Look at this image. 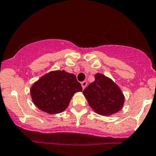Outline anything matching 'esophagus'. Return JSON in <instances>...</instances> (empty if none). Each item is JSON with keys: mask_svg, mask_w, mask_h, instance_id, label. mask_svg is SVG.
<instances>
[{"mask_svg": "<svg viewBox=\"0 0 156 156\" xmlns=\"http://www.w3.org/2000/svg\"><path fill=\"white\" fill-rule=\"evenodd\" d=\"M81 86H82V88H83V89H84L85 87L87 86V82L86 81L81 82Z\"/></svg>", "mask_w": 156, "mask_h": 156, "instance_id": "obj_1", "label": "esophagus"}]
</instances>
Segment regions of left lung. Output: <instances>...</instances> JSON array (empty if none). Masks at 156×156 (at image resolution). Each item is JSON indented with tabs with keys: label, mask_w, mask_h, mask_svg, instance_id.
I'll use <instances>...</instances> for the list:
<instances>
[{
	"label": "left lung",
	"mask_w": 156,
	"mask_h": 156,
	"mask_svg": "<svg viewBox=\"0 0 156 156\" xmlns=\"http://www.w3.org/2000/svg\"><path fill=\"white\" fill-rule=\"evenodd\" d=\"M89 105L97 113L109 115L119 112L124 102V97L119 87L102 74L95 75V81L83 91Z\"/></svg>",
	"instance_id": "8db88e82"
}]
</instances>
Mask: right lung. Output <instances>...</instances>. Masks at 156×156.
Segmentation results:
<instances>
[{
  "instance_id": "1",
  "label": "right lung",
  "mask_w": 156,
  "mask_h": 156,
  "mask_svg": "<svg viewBox=\"0 0 156 156\" xmlns=\"http://www.w3.org/2000/svg\"><path fill=\"white\" fill-rule=\"evenodd\" d=\"M81 91L82 87L76 76L64 70L50 72L44 75L30 90L34 104L49 114L63 112L75 92Z\"/></svg>"
}]
</instances>
